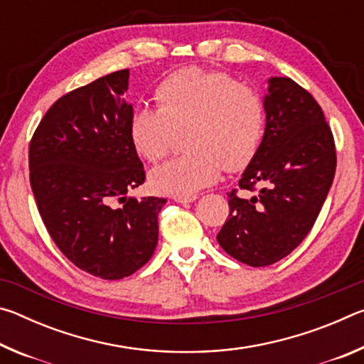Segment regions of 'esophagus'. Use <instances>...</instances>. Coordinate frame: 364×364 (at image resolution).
Instances as JSON below:
<instances>
[{
    "label": "esophagus",
    "mask_w": 364,
    "mask_h": 364,
    "mask_svg": "<svg viewBox=\"0 0 364 364\" xmlns=\"http://www.w3.org/2000/svg\"><path fill=\"white\" fill-rule=\"evenodd\" d=\"M171 199L175 202H180V204H191V202H194L197 199L196 194H189V196H183V194H173L171 196Z\"/></svg>",
    "instance_id": "esophagus-1"
}]
</instances>
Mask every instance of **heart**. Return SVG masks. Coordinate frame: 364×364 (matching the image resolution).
<instances>
[{
    "label": "heart",
    "instance_id": "obj_1",
    "mask_svg": "<svg viewBox=\"0 0 364 364\" xmlns=\"http://www.w3.org/2000/svg\"><path fill=\"white\" fill-rule=\"evenodd\" d=\"M159 109L139 106L128 123L141 157L157 164L170 154L178 134L189 151L152 171V186L189 196L210 186L221 170H244L255 157L264 133L267 110L255 90L223 72L188 67L159 83Z\"/></svg>",
    "mask_w": 364,
    "mask_h": 364
}]
</instances>
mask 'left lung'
<instances>
[{
    "mask_svg": "<svg viewBox=\"0 0 364 364\" xmlns=\"http://www.w3.org/2000/svg\"><path fill=\"white\" fill-rule=\"evenodd\" d=\"M267 127L239 180L252 197L228 193L230 215L217 241L249 267L287 257L315 225L336 175V144L323 109L287 77L269 78Z\"/></svg>",
    "mask_w": 364,
    "mask_h": 364,
    "instance_id": "obj_1",
    "label": "left lung"
}]
</instances>
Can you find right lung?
I'll list each match as a JSON object with an SVG mask.
<instances>
[{"label": "right lung", "instance_id": "right-lung-1", "mask_svg": "<svg viewBox=\"0 0 364 364\" xmlns=\"http://www.w3.org/2000/svg\"><path fill=\"white\" fill-rule=\"evenodd\" d=\"M128 69L117 70L59 97L28 147L30 186L49 236L101 279L127 278L149 262L167 202L127 197L146 180L128 134Z\"/></svg>", "mask_w": 364, "mask_h": 364}]
</instances>
